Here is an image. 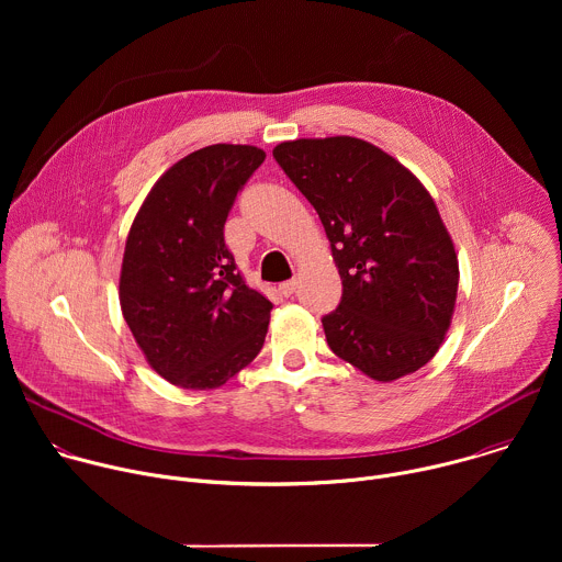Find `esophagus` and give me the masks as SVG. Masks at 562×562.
<instances>
[{
	"instance_id": "obj_1",
	"label": "esophagus",
	"mask_w": 562,
	"mask_h": 562,
	"mask_svg": "<svg viewBox=\"0 0 562 562\" xmlns=\"http://www.w3.org/2000/svg\"><path fill=\"white\" fill-rule=\"evenodd\" d=\"M295 289H297V280H295V278H293V280H286V282H282V284H280V293H282L284 297L293 295V293H295Z\"/></svg>"
}]
</instances>
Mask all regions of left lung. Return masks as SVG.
<instances>
[{"label":"left lung","instance_id":"left-lung-1","mask_svg":"<svg viewBox=\"0 0 562 562\" xmlns=\"http://www.w3.org/2000/svg\"><path fill=\"white\" fill-rule=\"evenodd\" d=\"M273 157L331 243L342 280L338 308L323 317L331 351L378 382L425 367L449 331L460 278L425 184L349 135L282 142Z\"/></svg>","mask_w":562,"mask_h":562}]
</instances>
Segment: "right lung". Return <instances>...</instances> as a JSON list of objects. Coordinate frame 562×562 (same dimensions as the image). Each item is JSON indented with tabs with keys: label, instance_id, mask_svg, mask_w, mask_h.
<instances>
[{
	"label": "right lung",
	"instance_id": "1",
	"mask_svg": "<svg viewBox=\"0 0 562 562\" xmlns=\"http://www.w3.org/2000/svg\"><path fill=\"white\" fill-rule=\"evenodd\" d=\"M265 157L249 144L193 150L153 184L131 224L122 315L150 369L176 386L217 389L265 345L273 304L224 245L235 195Z\"/></svg>",
	"mask_w": 562,
	"mask_h": 562
}]
</instances>
